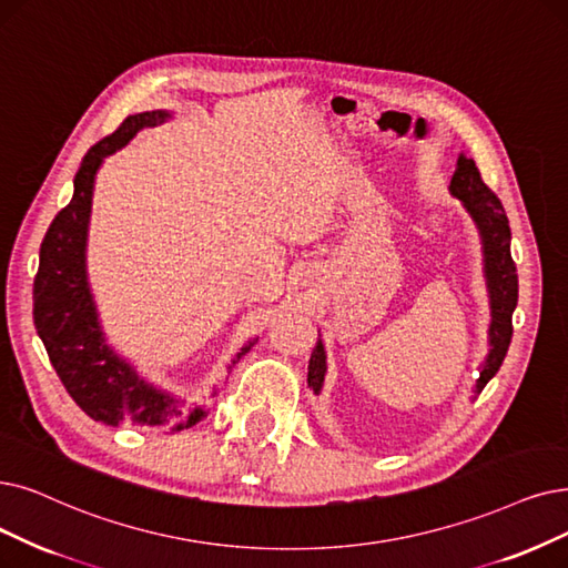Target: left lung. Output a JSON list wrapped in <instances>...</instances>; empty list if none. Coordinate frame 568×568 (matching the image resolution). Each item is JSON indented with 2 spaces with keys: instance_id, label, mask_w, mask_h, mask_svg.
Masks as SVG:
<instances>
[{
  "instance_id": "left-lung-1",
  "label": "left lung",
  "mask_w": 568,
  "mask_h": 568,
  "mask_svg": "<svg viewBox=\"0 0 568 568\" xmlns=\"http://www.w3.org/2000/svg\"><path fill=\"white\" fill-rule=\"evenodd\" d=\"M449 193L464 202L466 212L478 225L483 240V256H485V280L489 291V354L483 363L478 382H475V396H478L487 382L498 373L506 358L513 337V312L517 307V267L510 256V225L504 212L501 200H498L489 186L483 181L480 170L475 168L473 158L464 153L457 161L455 176L449 181ZM326 375V349L322 337L316 339L312 349L310 366H307V387L320 394L324 387Z\"/></svg>"
}]
</instances>
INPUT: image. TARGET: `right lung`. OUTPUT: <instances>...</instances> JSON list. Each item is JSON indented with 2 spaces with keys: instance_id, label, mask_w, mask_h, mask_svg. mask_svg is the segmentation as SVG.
<instances>
[{
  "instance_id": "obj_1",
  "label": "right lung",
  "mask_w": 568,
  "mask_h": 568,
  "mask_svg": "<svg viewBox=\"0 0 568 568\" xmlns=\"http://www.w3.org/2000/svg\"><path fill=\"white\" fill-rule=\"evenodd\" d=\"M168 111L128 116L116 132L90 146L74 176L70 205L58 212L41 242L34 277V326L67 394L95 422L153 430H181L207 415L142 379L113 352L102 333L85 272V240L95 174L104 155L125 146L142 128L165 123ZM256 345V337L235 354V363Z\"/></svg>"
}]
</instances>
